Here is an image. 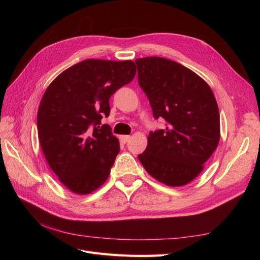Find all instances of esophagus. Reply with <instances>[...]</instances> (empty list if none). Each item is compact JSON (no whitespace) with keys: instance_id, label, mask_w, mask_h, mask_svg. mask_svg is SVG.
<instances>
[{"instance_id":"esophagus-1","label":"esophagus","mask_w":260,"mask_h":260,"mask_svg":"<svg viewBox=\"0 0 260 260\" xmlns=\"http://www.w3.org/2000/svg\"><path fill=\"white\" fill-rule=\"evenodd\" d=\"M130 136H121L120 137V141L122 143H127V142H129V140H130Z\"/></svg>"}]
</instances>
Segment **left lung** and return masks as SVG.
Returning <instances> with one entry per match:
<instances>
[{
    "label": "left lung",
    "instance_id": "obj_1",
    "mask_svg": "<svg viewBox=\"0 0 260 260\" xmlns=\"http://www.w3.org/2000/svg\"><path fill=\"white\" fill-rule=\"evenodd\" d=\"M138 81L155 119L166 128L149 132L139 160L156 180L181 186L198 177L220 140L218 105L210 86L192 70L162 57L136 60Z\"/></svg>",
    "mask_w": 260,
    "mask_h": 260
}]
</instances>
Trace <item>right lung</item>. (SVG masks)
I'll return each instance as SVG.
<instances>
[{"mask_svg":"<svg viewBox=\"0 0 260 260\" xmlns=\"http://www.w3.org/2000/svg\"><path fill=\"white\" fill-rule=\"evenodd\" d=\"M137 73L132 60L85 59L57 76L43 94L38 135L49 166L76 194H89L107 180L119 141L108 124L109 99Z\"/></svg>","mask_w":260,"mask_h":260,"instance_id":"right-lung-1","label":"right lung"}]
</instances>
